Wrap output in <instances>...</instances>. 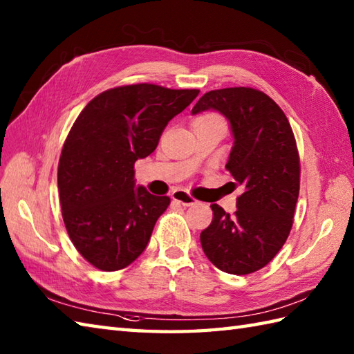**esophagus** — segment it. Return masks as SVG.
Listing matches in <instances>:
<instances>
[{"instance_id":"1","label":"esophagus","mask_w":354,"mask_h":354,"mask_svg":"<svg viewBox=\"0 0 354 354\" xmlns=\"http://www.w3.org/2000/svg\"><path fill=\"white\" fill-rule=\"evenodd\" d=\"M171 199L179 202V204H183L184 207H190L196 204V199L192 198L189 193L184 192V190H175L171 193Z\"/></svg>"}]
</instances>
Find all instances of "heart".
Listing matches in <instances>:
<instances>
[{"instance_id":"obj_1","label":"heart","mask_w":354,"mask_h":354,"mask_svg":"<svg viewBox=\"0 0 354 354\" xmlns=\"http://www.w3.org/2000/svg\"><path fill=\"white\" fill-rule=\"evenodd\" d=\"M213 118H217L216 115H204V117H199L198 120H213Z\"/></svg>"}]
</instances>
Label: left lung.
I'll use <instances>...</instances> for the list:
<instances>
[{"mask_svg":"<svg viewBox=\"0 0 354 354\" xmlns=\"http://www.w3.org/2000/svg\"><path fill=\"white\" fill-rule=\"evenodd\" d=\"M208 109L230 122L234 142L225 167L242 194L231 216L212 205L213 221L201 232V245L216 268L246 275L266 266L290 232L299 193L297 142L280 106L254 88L205 93L192 114Z\"/></svg>","mask_w":354,"mask_h":354,"instance_id":"left-lung-1","label":"left lung"}]
</instances>
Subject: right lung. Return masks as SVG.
Wrapping results in <instances>:
<instances>
[{"label": "right lung", "mask_w": 354, "mask_h": 354, "mask_svg": "<svg viewBox=\"0 0 354 354\" xmlns=\"http://www.w3.org/2000/svg\"><path fill=\"white\" fill-rule=\"evenodd\" d=\"M198 94L152 84L112 88L74 122L59 160L57 187L68 236L93 266L123 269L146 250L170 198L135 185L133 164L153 152L164 127Z\"/></svg>", "instance_id": "add662e5"}]
</instances>
